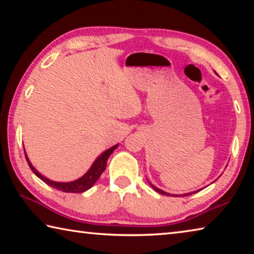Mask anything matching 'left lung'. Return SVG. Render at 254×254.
Wrapping results in <instances>:
<instances>
[{
    "mask_svg": "<svg viewBox=\"0 0 254 254\" xmlns=\"http://www.w3.org/2000/svg\"><path fill=\"white\" fill-rule=\"evenodd\" d=\"M150 185H151V187L154 189V190L156 191H158L159 194H161V195H167V196H175V195H171V194H169V192H166V191H163V190H161V189H159V188H157L156 186H153V185L151 184V183H149ZM199 190H201V189H199ZM199 190H196V191H192V192H188V194H184V195H180V196H187V195H191V194H194V192H197V191H199ZM178 195H176V197H177Z\"/></svg>",
    "mask_w": 254,
    "mask_h": 254,
    "instance_id": "8db88e82",
    "label": "left lung"
}]
</instances>
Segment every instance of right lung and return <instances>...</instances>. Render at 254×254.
Segmentation results:
<instances>
[{"label":"right lung","instance_id":"obj_1","mask_svg":"<svg viewBox=\"0 0 254 254\" xmlns=\"http://www.w3.org/2000/svg\"><path fill=\"white\" fill-rule=\"evenodd\" d=\"M119 144H115L113 147L105 150L104 152L100 154L96 158V160L93 162V165L91 168L88 169L87 173H86L84 176H81L80 178L74 180V182H68V183H59V182H54V180H50L48 178H46L45 176H42L39 171H38L34 167L32 166V163L30 162L29 158L25 153V159H27L28 165L30 168H31L32 173L37 176L38 178H40L42 182L46 183L47 185H49L53 188L58 189V190L65 191V192H84L87 190V189L91 188L94 184L97 182V179L101 177V175L103 171L106 168V161L109 157L112 154V152L114 151L115 149L118 148Z\"/></svg>","mask_w":254,"mask_h":254}]
</instances>
